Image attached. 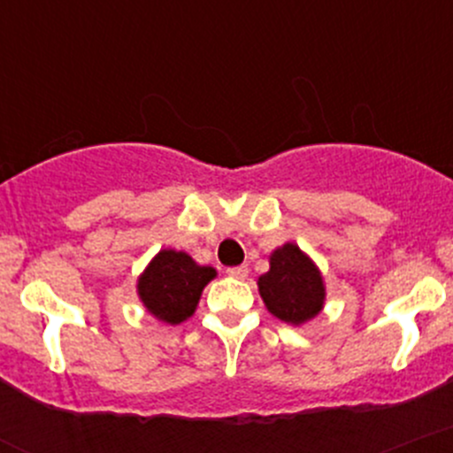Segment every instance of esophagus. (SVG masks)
Instances as JSON below:
<instances>
[{"label": "esophagus", "instance_id": "obj_1", "mask_svg": "<svg viewBox=\"0 0 453 453\" xmlns=\"http://www.w3.org/2000/svg\"><path fill=\"white\" fill-rule=\"evenodd\" d=\"M226 274L233 279H246L249 277V268L246 265H235V268H228Z\"/></svg>", "mask_w": 453, "mask_h": 453}]
</instances>
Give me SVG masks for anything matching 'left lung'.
Returning <instances> with one entry per match:
<instances>
[{"label":"left lung","instance_id":"8db88e82","mask_svg":"<svg viewBox=\"0 0 453 453\" xmlns=\"http://www.w3.org/2000/svg\"><path fill=\"white\" fill-rule=\"evenodd\" d=\"M257 288L265 310L295 327L316 319L327 296L323 273L295 242L270 253V270L257 279Z\"/></svg>","mask_w":453,"mask_h":453}]
</instances>
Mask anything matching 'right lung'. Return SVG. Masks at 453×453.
Listing matches in <instances>:
<instances>
[{
  "mask_svg": "<svg viewBox=\"0 0 453 453\" xmlns=\"http://www.w3.org/2000/svg\"><path fill=\"white\" fill-rule=\"evenodd\" d=\"M216 268L200 265L185 250L161 249L137 279V296L146 311L165 325L192 319L204 286Z\"/></svg>",
  "mask_w": 453,
  "mask_h": 453,
  "instance_id": "1",
  "label": "right lung"
}]
</instances>
